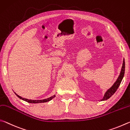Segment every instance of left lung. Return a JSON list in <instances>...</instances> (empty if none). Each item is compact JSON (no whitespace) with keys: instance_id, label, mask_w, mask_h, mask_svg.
Instances as JSON below:
<instances>
[{"instance_id":"1","label":"left lung","mask_w":130,"mask_h":130,"mask_svg":"<svg viewBox=\"0 0 130 130\" xmlns=\"http://www.w3.org/2000/svg\"><path fill=\"white\" fill-rule=\"evenodd\" d=\"M124 71H125V62H124V59H123V63L121 72H120L119 77H118L117 81L115 82V83L113 84L112 87H111L110 89H108L107 91V92L105 93V94H104L103 98L101 100L102 101L107 100L108 99L110 98L112 95H113V94L116 92V91L117 90L118 87H119L123 78V76L124 75Z\"/></svg>"}]
</instances>
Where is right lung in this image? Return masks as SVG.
<instances>
[{"label":"right lung","instance_id":"right-lung-1","mask_svg":"<svg viewBox=\"0 0 130 130\" xmlns=\"http://www.w3.org/2000/svg\"><path fill=\"white\" fill-rule=\"evenodd\" d=\"M15 94L17 95V96L20 99H21L22 100H23V101H26L28 102V103H44V102H48L50 101H51L52 99H53L55 97V95H54V96H52L51 97L49 98H47V99H43V100H31V99H26V98H22L21 96H19V95H17L16 93L15 92Z\"/></svg>","mask_w":130,"mask_h":130}]
</instances>
